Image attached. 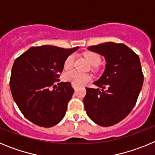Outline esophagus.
<instances>
[{"instance_id":"obj_1","label":"esophagus","mask_w":155,"mask_h":155,"mask_svg":"<svg viewBox=\"0 0 155 155\" xmlns=\"http://www.w3.org/2000/svg\"><path fill=\"white\" fill-rule=\"evenodd\" d=\"M72 87H74V89H76L77 87H78V85H76V84H72Z\"/></svg>"}]
</instances>
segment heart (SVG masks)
I'll return each mask as SVG.
<instances>
[{"instance_id":"1","label":"heart","mask_w":155,"mask_h":155,"mask_svg":"<svg viewBox=\"0 0 155 155\" xmlns=\"http://www.w3.org/2000/svg\"><path fill=\"white\" fill-rule=\"evenodd\" d=\"M84 57L93 67H97L98 65H99L100 62H101V57L96 53L87 52V53H84ZM74 56H68L64 61V69L65 71H69V70L72 69L74 66ZM63 78L65 81L71 82V84L81 85V84H86L87 82L91 80V77L89 75L81 74L75 71H67L64 74Z\"/></svg>"}]
</instances>
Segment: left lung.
<instances>
[{"label": "left lung", "mask_w": 155, "mask_h": 155, "mask_svg": "<svg viewBox=\"0 0 155 155\" xmlns=\"http://www.w3.org/2000/svg\"><path fill=\"white\" fill-rule=\"evenodd\" d=\"M103 56V74L94 85L86 87L84 105L87 115L98 125L110 127L126 118L136 105L143 83L137 54L123 43L105 42L87 48Z\"/></svg>", "instance_id": "8db88e82"}]
</instances>
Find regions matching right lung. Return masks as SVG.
Returning <instances> with one entry per match:
<instances>
[{
	"label": "right lung",
	"instance_id": "right-lung-1",
	"mask_svg": "<svg viewBox=\"0 0 155 155\" xmlns=\"http://www.w3.org/2000/svg\"><path fill=\"white\" fill-rule=\"evenodd\" d=\"M78 49L33 46L14 62L10 78L12 97L21 113L35 125L53 127L65 116L74 90L70 82H61L54 87L65 60Z\"/></svg>",
	"mask_w": 155,
	"mask_h": 155
}]
</instances>
